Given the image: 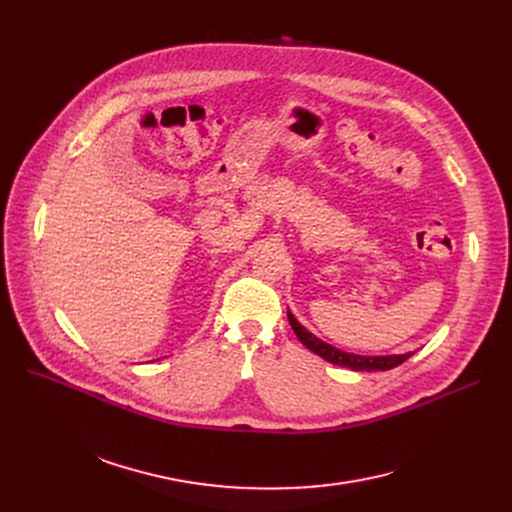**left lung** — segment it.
I'll use <instances>...</instances> for the list:
<instances>
[{
	"label": "left lung",
	"mask_w": 512,
	"mask_h": 512,
	"mask_svg": "<svg viewBox=\"0 0 512 512\" xmlns=\"http://www.w3.org/2000/svg\"><path fill=\"white\" fill-rule=\"evenodd\" d=\"M288 321L290 326L294 330V334H297V338L309 348V351H313L315 355H319L321 359H326L334 365H340V367H348V369H355V371H388V369H394L398 367L400 363H405L413 353H407V355H386V357H365V355H353V353H344L340 351V348L319 340L317 336H313L307 328H303L297 317H294L290 311H288Z\"/></svg>",
	"instance_id": "1"
}]
</instances>
